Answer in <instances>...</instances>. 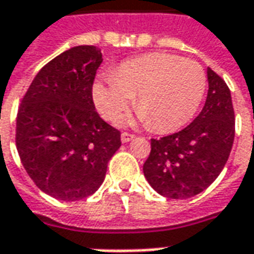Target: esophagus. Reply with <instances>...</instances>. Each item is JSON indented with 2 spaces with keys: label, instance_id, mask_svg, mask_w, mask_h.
Returning a JSON list of instances; mask_svg holds the SVG:
<instances>
[{
  "label": "esophagus",
  "instance_id": "1",
  "mask_svg": "<svg viewBox=\"0 0 254 254\" xmlns=\"http://www.w3.org/2000/svg\"><path fill=\"white\" fill-rule=\"evenodd\" d=\"M133 139H134V134H132V133L124 132V133L121 134V140H122V143H127V141L133 140Z\"/></svg>",
  "mask_w": 254,
  "mask_h": 254
}]
</instances>
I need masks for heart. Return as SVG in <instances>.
Masks as SVG:
<instances>
[{
  "label": "heart",
  "mask_w": 254,
  "mask_h": 254,
  "mask_svg": "<svg viewBox=\"0 0 254 254\" xmlns=\"http://www.w3.org/2000/svg\"><path fill=\"white\" fill-rule=\"evenodd\" d=\"M206 87L199 62L156 53L124 62L108 82L94 84L93 98L105 120L117 121L137 94L139 118L157 132H172L194 117Z\"/></svg>",
  "instance_id": "b5f03b06"
}]
</instances>
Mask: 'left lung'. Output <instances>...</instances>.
Here are the masks:
<instances>
[{
	"mask_svg": "<svg viewBox=\"0 0 254 254\" xmlns=\"http://www.w3.org/2000/svg\"><path fill=\"white\" fill-rule=\"evenodd\" d=\"M208 93L201 113L177 133L151 139L143 165L150 186L164 197L189 199L221 174L235 137V113L227 83L207 68Z\"/></svg>",
	"mask_w": 254,
	"mask_h": 254,
	"instance_id": "obj_1",
	"label": "left lung"
}]
</instances>
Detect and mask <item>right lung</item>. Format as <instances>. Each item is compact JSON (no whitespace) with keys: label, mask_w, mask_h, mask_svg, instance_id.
<instances>
[{"label":"right lung","mask_w":254,"mask_h":254,"mask_svg":"<svg viewBox=\"0 0 254 254\" xmlns=\"http://www.w3.org/2000/svg\"><path fill=\"white\" fill-rule=\"evenodd\" d=\"M103 62L94 46L69 48L40 69L19 107L16 149L36 186L76 201L101 186L121 132L100 118L93 82Z\"/></svg>","instance_id":"right-lung-1"}]
</instances>
